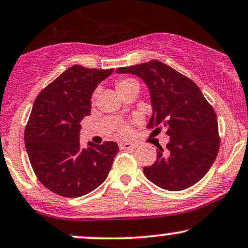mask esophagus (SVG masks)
<instances>
[{"mask_svg":"<svg viewBox=\"0 0 248 248\" xmlns=\"http://www.w3.org/2000/svg\"><path fill=\"white\" fill-rule=\"evenodd\" d=\"M120 149H127V150H133V149L136 148L135 144H132V143H120L119 144Z\"/></svg>","mask_w":248,"mask_h":248,"instance_id":"1","label":"esophagus"}]
</instances>
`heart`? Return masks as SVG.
<instances>
[{
    "mask_svg": "<svg viewBox=\"0 0 248 248\" xmlns=\"http://www.w3.org/2000/svg\"><path fill=\"white\" fill-rule=\"evenodd\" d=\"M116 91L118 93L124 97V94L128 93V92L132 91H139L140 85L139 82L136 79L130 78V77H124V78H120L116 82L115 84ZM95 94L92 95V100H94ZM119 133H120L121 136H128L130 134V127L128 124H122V126L119 128Z\"/></svg>",
    "mask_w": 248,
    "mask_h": 248,
    "instance_id": "heart-1",
    "label": "heart"
}]
</instances>
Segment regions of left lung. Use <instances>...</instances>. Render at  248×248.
<instances>
[{
    "label": "left lung",
    "instance_id": "8db88e82",
    "mask_svg": "<svg viewBox=\"0 0 248 248\" xmlns=\"http://www.w3.org/2000/svg\"><path fill=\"white\" fill-rule=\"evenodd\" d=\"M116 73L134 74L147 83L154 114L148 128L171 137L168 150L158 145L157 159L143 169L160 188L178 192L195 185L209 171L219 150L217 116L199 86L170 65L151 60L122 67Z\"/></svg>",
    "mask_w": 248,
    "mask_h": 248
}]
</instances>
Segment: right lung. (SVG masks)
<instances>
[{"mask_svg": "<svg viewBox=\"0 0 248 248\" xmlns=\"http://www.w3.org/2000/svg\"><path fill=\"white\" fill-rule=\"evenodd\" d=\"M113 69L75 64L35 98L24 141L38 180L63 198H79L100 186L111 171L115 142L79 147L80 121L91 112V94Z\"/></svg>", "mask_w": 248, "mask_h": 248, "instance_id": "right-lung-1", "label": "right lung"}]
</instances>
